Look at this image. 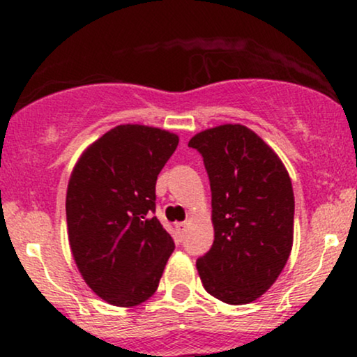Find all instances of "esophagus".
Returning <instances> with one entry per match:
<instances>
[{
	"mask_svg": "<svg viewBox=\"0 0 357 357\" xmlns=\"http://www.w3.org/2000/svg\"><path fill=\"white\" fill-rule=\"evenodd\" d=\"M186 227H188L186 221H181V223H176V230H178L179 233L186 231Z\"/></svg>",
	"mask_w": 357,
	"mask_h": 357,
	"instance_id": "obj_1",
	"label": "esophagus"
}]
</instances>
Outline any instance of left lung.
Here are the masks:
<instances>
[{
  "mask_svg": "<svg viewBox=\"0 0 357 357\" xmlns=\"http://www.w3.org/2000/svg\"><path fill=\"white\" fill-rule=\"evenodd\" d=\"M188 146L203 155L215 241L196 268L204 290L243 305L275 284L294 243V190L275 151L241 124L202 130Z\"/></svg>",
  "mask_w": 357,
  "mask_h": 357,
  "instance_id": "1",
  "label": "left lung"
}]
</instances>
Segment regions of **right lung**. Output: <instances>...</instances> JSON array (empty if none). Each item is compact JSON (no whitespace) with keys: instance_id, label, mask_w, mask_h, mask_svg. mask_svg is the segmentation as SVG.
Listing matches in <instances>:
<instances>
[{"instance_id":"add662e5","label":"right lung","mask_w":357,"mask_h":357,"mask_svg":"<svg viewBox=\"0 0 357 357\" xmlns=\"http://www.w3.org/2000/svg\"><path fill=\"white\" fill-rule=\"evenodd\" d=\"M178 134L122 124L92 142L67 188L68 243L82 278L117 307L142 304L158 290L174 241L151 213L155 181Z\"/></svg>"}]
</instances>
